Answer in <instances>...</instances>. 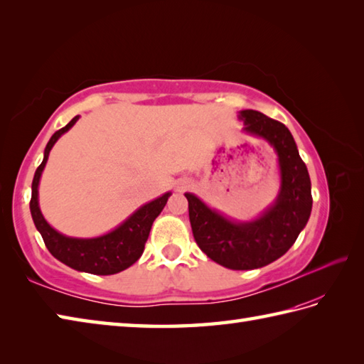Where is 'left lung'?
I'll list each match as a JSON object with an SVG mask.
<instances>
[{
    "instance_id": "left-lung-1",
    "label": "left lung",
    "mask_w": 364,
    "mask_h": 364,
    "mask_svg": "<svg viewBox=\"0 0 364 364\" xmlns=\"http://www.w3.org/2000/svg\"><path fill=\"white\" fill-rule=\"evenodd\" d=\"M243 132L268 141L279 159V195L250 221H235L210 208L193 193L188 215L193 237L208 258L224 268L257 269L276 262L294 245L311 213V182L291 132L285 124L257 110H241Z\"/></svg>"
}]
</instances>
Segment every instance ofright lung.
I'll use <instances>...</instances> for the list:
<instances>
[{"label": "right lung", "mask_w": 364, "mask_h": 364, "mask_svg": "<svg viewBox=\"0 0 364 364\" xmlns=\"http://www.w3.org/2000/svg\"><path fill=\"white\" fill-rule=\"evenodd\" d=\"M77 119L79 115L73 118L65 127H62L58 132H54V135L46 144L43 152V161L37 168L34 181H32V196L29 204L31 215L37 230L40 232V235H42L45 241L48 250H50L51 255L58 258L59 262L80 272L96 274V276H110V274H117L127 269L129 266H132L141 257L144 250V243H146V240L149 237L152 223H154L156 218L166 205V200L171 196V191H168L165 195L159 196L157 199L151 200V203L136 208L126 221L118 225V228L104 233L101 237H67L55 230L54 228H51L43 218L42 212H40V177H42V173L48 161V156H50V151L53 149L55 141H58L63 134L68 132L70 129L76 124Z\"/></svg>", "instance_id": "1"}]
</instances>
